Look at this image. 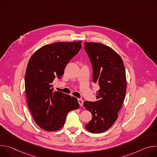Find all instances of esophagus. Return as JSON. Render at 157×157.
Segmentation results:
<instances>
[{
  "mask_svg": "<svg viewBox=\"0 0 157 157\" xmlns=\"http://www.w3.org/2000/svg\"><path fill=\"white\" fill-rule=\"evenodd\" d=\"M78 103H79V104L81 106L83 105V101H82L81 99H78Z\"/></svg>",
  "mask_w": 157,
  "mask_h": 157,
  "instance_id": "34e87169",
  "label": "esophagus"
}]
</instances>
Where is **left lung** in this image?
Instances as JSON below:
<instances>
[{
	"instance_id": "left-lung-1",
	"label": "left lung",
	"mask_w": 157,
	"mask_h": 157,
	"mask_svg": "<svg viewBox=\"0 0 157 157\" xmlns=\"http://www.w3.org/2000/svg\"><path fill=\"white\" fill-rule=\"evenodd\" d=\"M84 44L92 64V81L100 87L96 101L84 102L93 116L85 127L89 132L99 133L109 129L118 118L126 93L125 70L121 57L111 48L94 42Z\"/></svg>"
}]
</instances>
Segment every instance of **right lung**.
Masks as SVG:
<instances>
[{"label": "right lung", "mask_w": 157, "mask_h": 157, "mask_svg": "<svg viewBox=\"0 0 157 157\" xmlns=\"http://www.w3.org/2000/svg\"><path fill=\"white\" fill-rule=\"evenodd\" d=\"M81 43L47 44L35 52L29 61L25 76L28 106L35 123L47 131L61 128L69 112L79 107L76 98L53 91L52 82L63 76L67 64L80 50Z\"/></svg>", "instance_id": "add662e5"}]
</instances>
